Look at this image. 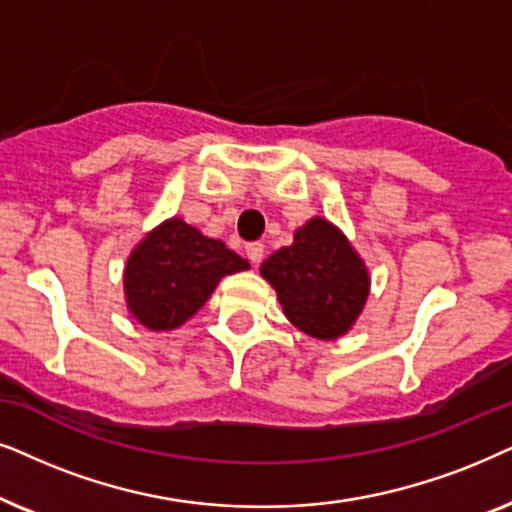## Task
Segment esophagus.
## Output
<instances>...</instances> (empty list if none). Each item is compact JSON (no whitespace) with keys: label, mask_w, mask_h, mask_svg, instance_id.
Listing matches in <instances>:
<instances>
[{"label":"esophagus","mask_w":512,"mask_h":512,"mask_svg":"<svg viewBox=\"0 0 512 512\" xmlns=\"http://www.w3.org/2000/svg\"><path fill=\"white\" fill-rule=\"evenodd\" d=\"M245 257H248L252 264H260L262 257H264V245L257 243V241L248 243V245H245Z\"/></svg>","instance_id":"1"}]
</instances>
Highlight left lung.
Returning <instances> with one entry per match:
<instances>
[{
  "label": "left lung",
  "mask_w": 512,
  "mask_h": 512,
  "mask_svg": "<svg viewBox=\"0 0 512 512\" xmlns=\"http://www.w3.org/2000/svg\"><path fill=\"white\" fill-rule=\"evenodd\" d=\"M260 274L276 290L290 323L325 342L351 330L370 292L365 262L323 217L297 229L295 243L276 250Z\"/></svg>",
  "instance_id": "left-lung-1"
}]
</instances>
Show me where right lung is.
Segmentation results:
<instances>
[{"label": "right lung", "instance_id": "right-lung-1", "mask_svg": "<svg viewBox=\"0 0 512 512\" xmlns=\"http://www.w3.org/2000/svg\"><path fill=\"white\" fill-rule=\"evenodd\" d=\"M250 264L217 238L170 217L142 238L124 271L128 311L154 332L175 330L194 316L224 276Z\"/></svg>", "mask_w": 512, "mask_h": 512}]
</instances>
